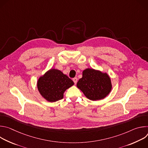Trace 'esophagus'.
Listing matches in <instances>:
<instances>
[{
  "label": "esophagus",
  "instance_id": "esophagus-1",
  "mask_svg": "<svg viewBox=\"0 0 148 148\" xmlns=\"http://www.w3.org/2000/svg\"><path fill=\"white\" fill-rule=\"evenodd\" d=\"M77 80H78V79H77V77H75V78H73V81H74V84H77Z\"/></svg>",
  "mask_w": 148,
  "mask_h": 148
}]
</instances>
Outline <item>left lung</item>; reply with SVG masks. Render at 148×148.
I'll return each mask as SVG.
<instances>
[{
    "mask_svg": "<svg viewBox=\"0 0 148 148\" xmlns=\"http://www.w3.org/2000/svg\"><path fill=\"white\" fill-rule=\"evenodd\" d=\"M77 86L87 98L92 101L104 98L112 88L111 79L107 74L91 69L83 71L82 77Z\"/></svg>",
    "mask_w": 148,
    "mask_h": 148,
    "instance_id": "8db88e82",
    "label": "left lung"
}]
</instances>
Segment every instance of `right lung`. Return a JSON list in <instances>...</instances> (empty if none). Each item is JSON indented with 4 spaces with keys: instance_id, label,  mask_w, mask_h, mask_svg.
Returning a JSON list of instances; mask_svg holds the SVG:
<instances>
[{
    "instance_id": "obj_1",
    "label": "right lung",
    "mask_w": 148,
    "mask_h": 148,
    "mask_svg": "<svg viewBox=\"0 0 148 148\" xmlns=\"http://www.w3.org/2000/svg\"><path fill=\"white\" fill-rule=\"evenodd\" d=\"M74 85V82L61 71L51 69L37 82V88L40 94L50 102L62 99L64 91Z\"/></svg>"
}]
</instances>
